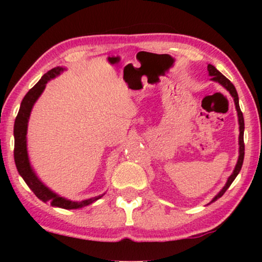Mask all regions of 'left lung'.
Masks as SVG:
<instances>
[{
  "label": "left lung",
  "instance_id": "obj_1",
  "mask_svg": "<svg viewBox=\"0 0 262 262\" xmlns=\"http://www.w3.org/2000/svg\"><path fill=\"white\" fill-rule=\"evenodd\" d=\"M207 71H209V75L211 76V80L214 81V82H218V83L223 85V87L227 89V91L230 93V95L232 96V99H234V102H235V107H236V111H237V118H238V125H239V136H238V159H237V163H236V166L234 168V171H232L230 177L228 178L227 180V184L224 185V187L221 189L220 192L217 193L216 195L213 196V199L211 200V203L216 202L217 199H220L222 195L224 194L225 191L230 187V185L232 184V181L235 180L236 177H237L239 170H241L242 168V164H243V159H245V142H243V132H245V119H243V114L241 112V108H239V103H238V95H237V92H236V88L234 87V84L231 83L230 81L228 80L227 77L224 76L223 74H221L220 71H218L216 68L213 66H211L209 64L207 66Z\"/></svg>",
  "mask_w": 262,
  "mask_h": 262
}]
</instances>
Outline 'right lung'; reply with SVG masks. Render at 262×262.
Returning a JSON list of instances; mask_svg holds the SVG:
<instances>
[{
	"mask_svg": "<svg viewBox=\"0 0 262 262\" xmlns=\"http://www.w3.org/2000/svg\"><path fill=\"white\" fill-rule=\"evenodd\" d=\"M67 68L64 67H56L51 69L48 73L42 75V77L39 80L37 84L33 88L30 89L25 98L23 99L20 105L19 113H17L15 123H14V160H15L16 169L24 179L28 187L32 189V192L38 196L41 202L50 203L52 206L60 207V209L66 210H73V209H81L87 205H91L92 203L96 202V200L101 198V195L93 196V198L81 200V202H74V200L67 199L64 196H60L50 189L31 166L30 157H28L27 151V127H28V120H30V116L33 108L34 103L37 102L39 96L42 94L44 89L46 87V83L52 78L59 76L63 71H66Z\"/></svg>",
	"mask_w": 262,
	"mask_h": 262,
	"instance_id": "1",
	"label": "right lung"
}]
</instances>
